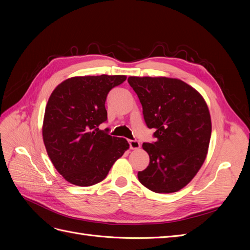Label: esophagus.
Masks as SVG:
<instances>
[{
  "instance_id": "esophagus-1",
  "label": "esophagus",
  "mask_w": 250,
  "mask_h": 250,
  "mask_svg": "<svg viewBox=\"0 0 250 250\" xmlns=\"http://www.w3.org/2000/svg\"><path fill=\"white\" fill-rule=\"evenodd\" d=\"M128 143H129V146H130V149L132 150H135V149H139L141 147V144L139 141L137 140H129L128 141Z\"/></svg>"
}]
</instances>
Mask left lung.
Instances as JSON below:
<instances>
[{"label":"left lung","instance_id":"8db88e82","mask_svg":"<svg viewBox=\"0 0 250 250\" xmlns=\"http://www.w3.org/2000/svg\"><path fill=\"white\" fill-rule=\"evenodd\" d=\"M128 83L139 97L148 128L155 130V142L143 144L150 162L138 173L140 183L155 193L177 192L206 161L211 133L207 102L176 78L130 76Z\"/></svg>","mask_w":250,"mask_h":250}]
</instances>
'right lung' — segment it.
Here are the masks:
<instances>
[{
	"instance_id": "1",
	"label": "right lung",
	"mask_w": 250,
	"mask_h": 250,
	"mask_svg": "<svg viewBox=\"0 0 250 250\" xmlns=\"http://www.w3.org/2000/svg\"><path fill=\"white\" fill-rule=\"evenodd\" d=\"M125 80L124 75L72 77L52 92L44 110L42 139L52 164L70 184L89 187L100 183L129 148L124 138L99 129L107 120V94Z\"/></svg>"
}]
</instances>
